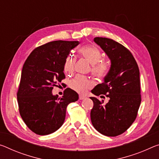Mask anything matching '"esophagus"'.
Returning a JSON list of instances; mask_svg holds the SVG:
<instances>
[{
    "label": "esophagus",
    "instance_id": "34e87169",
    "mask_svg": "<svg viewBox=\"0 0 159 159\" xmlns=\"http://www.w3.org/2000/svg\"><path fill=\"white\" fill-rule=\"evenodd\" d=\"M85 95H79V99L80 100H84V99H85Z\"/></svg>",
    "mask_w": 159,
    "mask_h": 159
}]
</instances>
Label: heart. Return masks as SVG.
Here are the masks:
<instances>
[{"label": "heart", "mask_w": 159, "mask_h": 159, "mask_svg": "<svg viewBox=\"0 0 159 159\" xmlns=\"http://www.w3.org/2000/svg\"><path fill=\"white\" fill-rule=\"evenodd\" d=\"M80 54L83 55L91 64L92 74L98 78H102L106 75L108 70V65L104 60L100 59L102 54L97 47L94 46L82 47L79 49ZM75 57L71 54L68 55L64 64V70L66 74H71L74 70ZM93 86V82L87 77L78 75L70 80L69 87L79 93H85Z\"/></svg>", "instance_id": "b5f03b06"}]
</instances>
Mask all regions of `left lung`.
Here are the masks:
<instances>
[{
    "label": "left lung",
    "instance_id": "1",
    "mask_svg": "<svg viewBox=\"0 0 159 159\" xmlns=\"http://www.w3.org/2000/svg\"><path fill=\"white\" fill-rule=\"evenodd\" d=\"M94 42L110 60L109 72L102 84L91 93L104 100L90 97L93 107L90 111L91 122L98 132L107 137L124 133L134 122L141 104L139 70L133 55L127 48L113 39L95 37Z\"/></svg>",
    "mask_w": 159,
    "mask_h": 159
}]
</instances>
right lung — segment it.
<instances>
[{"label":"right lung","instance_id":"1","mask_svg":"<svg viewBox=\"0 0 159 159\" xmlns=\"http://www.w3.org/2000/svg\"><path fill=\"white\" fill-rule=\"evenodd\" d=\"M79 41L50 42L34 49L25 61L17 92L20 114L30 130L39 135L56 132L64 124L67 105L77 101L74 90L62 98L52 94L56 84L65 79L64 64Z\"/></svg>","mask_w":159,"mask_h":159}]
</instances>
